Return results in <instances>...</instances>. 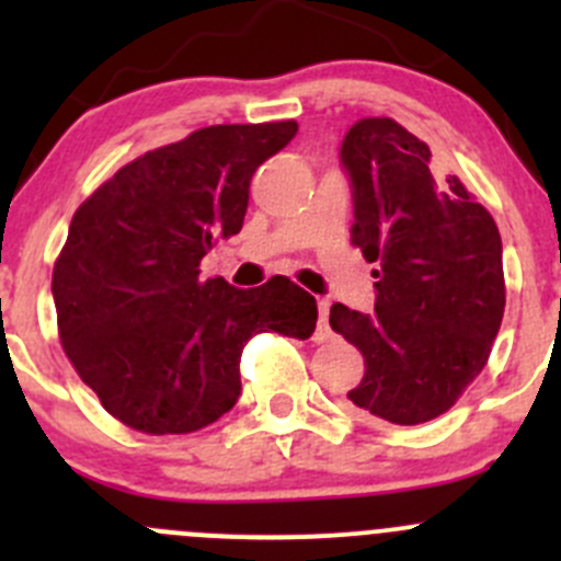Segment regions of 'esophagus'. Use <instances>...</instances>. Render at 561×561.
<instances>
[{
    "label": "esophagus",
    "mask_w": 561,
    "mask_h": 561,
    "mask_svg": "<svg viewBox=\"0 0 561 561\" xmlns=\"http://www.w3.org/2000/svg\"><path fill=\"white\" fill-rule=\"evenodd\" d=\"M318 312H320V320H318V331H314V342H329L331 340L329 301H323V298H320V301H318Z\"/></svg>",
    "instance_id": "34e87169"
}]
</instances>
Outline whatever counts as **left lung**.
Listing matches in <instances>:
<instances>
[{"label":"left lung","mask_w":561,"mask_h":561,"mask_svg":"<svg viewBox=\"0 0 561 561\" xmlns=\"http://www.w3.org/2000/svg\"><path fill=\"white\" fill-rule=\"evenodd\" d=\"M391 117L358 119L342 142L353 183L351 243L375 263L378 301L334 304L329 323L364 356L347 400L391 425L442 416L491 356L504 318L502 236L458 175Z\"/></svg>","instance_id":"obj_1"}]
</instances>
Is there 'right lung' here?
Listing matches in <instances>:
<instances>
[{"label": "right lung", "instance_id": "right-lung-1", "mask_svg": "<svg viewBox=\"0 0 561 561\" xmlns=\"http://www.w3.org/2000/svg\"><path fill=\"white\" fill-rule=\"evenodd\" d=\"M296 130L208 125L119 167L73 214L51 274L59 342L123 425L203 431L241 397L254 334L312 336L318 304L287 276L254 290L199 276L208 249L241 232L254 170Z\"/></svg>", "mask_w": 561, "mask_h": 561}]
</instances>
